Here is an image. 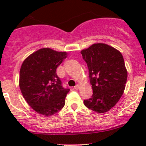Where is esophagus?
<instances>
[{"label":"esophagus","instance_id":"obj_1","mask_svg":"<svg viewBox=\"0 0 146 146\" xmlns=\"http://www.w3.org/2000/svg\"><path fill=\"white\" fill-rule=\"evenodd\" d=\"M79 88H80V85H76V86L74 87L75 90H78Z\"/></svg>","mask_w":146,"mask_h":146}]
</instances>
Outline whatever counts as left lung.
<instances>
[{"mask_svg":"<svg viewBox=\"0 0 146 146\" xmlns=\"http://www.w3.org/2000/svg\"><path fill=\"white\" fill-rule=\"evenodd\" d=\"M88 65L92 88L91 98L84 100L85 107L98 113L112 108L123 93L127 70L122 54L112 46L94 44L81 51Z\"/></svg>","mask_w":146,"mask_h":146,"instance_id":"8db88e82","label":"left lung"}]
</instances>
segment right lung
I'll use <instances>...</instances> for the list:
<instances>
[{
    "label": "right lung",
    "mask_w": 146,
    "mask_h": 146,
    "mask_svg": "<svg viewBox=\"0 0 146 146\" xmlns=\"http://www.w3.org/2000/svg\"><path fill=\"white\" fill-rule=\"evenodd\" d=\"M66 57V52L44 48L29 56L22 64L20 90L28 104L39 114L49 117L64 107L70 89L62 86L56 68Z\"/></svg>",
    "instance_id": "right-lung-1"
}]
</instances>
